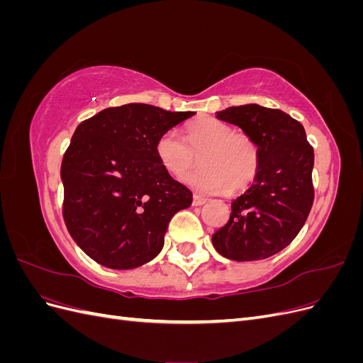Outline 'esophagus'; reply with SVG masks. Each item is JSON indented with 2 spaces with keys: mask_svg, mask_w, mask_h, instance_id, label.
<instances>
[{
  "mask_svg": "<svg viewBox=\"0 0 363 363\" xmlns=\"http://www.w3.org/2000/svg\"><path fill=\"white\" fill-rule=\"evenodd\" d=\"M206 201H207L206 196H201V195H199V194H194V199H192V204H194V206H201V204H204Z\"/></svg>",
  "mask_w": 363,
  "mask_h": 363,
  "instance_id": "34e87169",
  "label": "esophagus"
}]
</instances>
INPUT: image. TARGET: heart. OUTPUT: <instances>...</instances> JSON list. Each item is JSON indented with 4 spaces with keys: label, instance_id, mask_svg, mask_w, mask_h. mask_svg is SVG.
<instances>
[{
    "label": "heart",
    "instance_id": "b5f03b06",
    "mask_svg": "<svg viewBox=\"0 0 363 363\" xmlns=\"http://www.w3.org/2000/svg\"><path fill=\"white\" fill-rule=\"evenodd\" d=\"M184 140L175 130L164 131L156 152L162 167L175 177L195 168L201 157L203 168L183 177L191 188L207 194L238 192L256 180L260 151L245 131H235L221 119L203 118L186 128Z\"/></svg>",
    "mask_w": 363,
    "mask_h": 363
}]
</instances>
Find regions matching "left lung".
Instances as JSON below:
<instances>
[{
  "mask_svg": "<svg viewBox=\"0 0 363 363\" xmlns=\"http://www.w3.org/2000/svg\"><path fill=\"white\" fill-rule=\"evenodd\" d=\"M216 118L255 138L260 168L250 189L233 200L227 224L213 233V247L238 262L271 257L292 242L309 216L313 148L304 127L279 108L245 104Z\"/></svg>",
  "mask_w": 363,
  "mask_h": 363,
  "instance_id": "left-lung-1",
  "label": "left lung"
}]
</instances>
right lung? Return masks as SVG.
Masks as SVG:
<instances>
[{"label": "right lung", "mask_w": 363, "mask_h": 363, "mask_svg": "<svg viewBox=\"0 0 363 363\" xmlns=\"http://www.w3.org/2000/svg\"><path fill=\"white\" fill-rule=\"evenodd\" d=\"M195 112L150 104L108 107L75 128L65 151L63 219L75 244L112 269L155 259L171 218L192 192L162 167L159 138Z\"/></svg>", "instance_id": "right-lung-1"}]
</instances>
